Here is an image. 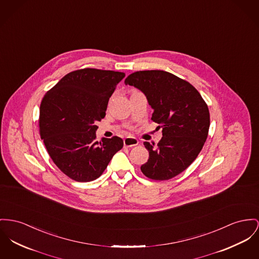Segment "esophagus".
Returning <instances> with one entry per match:
<instances>
[{
  "label": "esophagus",
  "instance_id": "1",
  "mask_svg": "<svg viewBox=\"0 0 259 259\" xmlns=\"http://www.w3.org/2000/svg\"><path fill=\"white\" fill-rule=\"evenodd\" d=\"M138 140L135 138H126L123 139V144L126 147H133V146H137L138 145Z\"/></svg>",
  "mask_w": 259,
  "mask_h": 259
}]
</instances>
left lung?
I'll return each instance as SVG.
<instances>
[{
  "label": "left lung",
  "instance_id": "1",
  "mask_svg": "<svg viewBox=\"0 0 259 259\" xmlns=\"http://www.w3.org/2000/svg\"><path fill=\"white\" fill-rule=\"evenodd\" d=\"M125 85L136 87L153 109L151 120L162 127L155 144L145 141L148 161L140 167L147 178L172 179L184 172L206 141L210 115L206 103L190 83L164 70H142L130 74Z\"/></svg>",
  "mask_w": 259,
  "mask_h": 259
}]
</instances>
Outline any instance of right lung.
Returning <instances> with one entry per match:
<instances>
[{"label":"right lung","mask_w":259,"mask_h":259,"mask_svg":"<svg viewBox=\"0 0 259 259\" xmlns=\"http://www.w3.org/2000/svg\"><path fill=\"white\" fill-rule=\"evenodd\" d=\"M124 76L113 70H74L42 99L41 138L57 167L76 182L99 178L123 146L118 137L97 141L96 122L105 117L109 98Z\"/></svg>","instance_id":"1"}]
</instances>
